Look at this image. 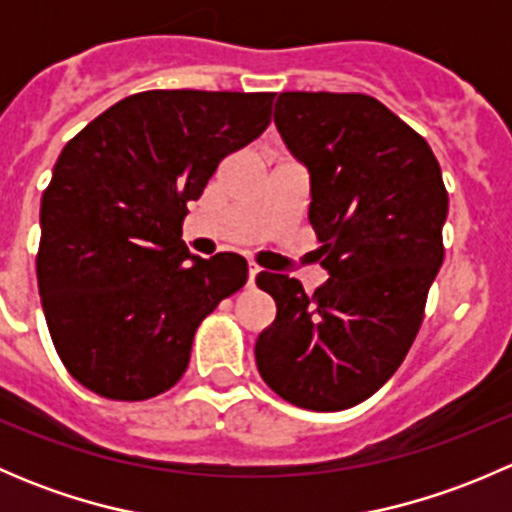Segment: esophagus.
I'll use <instances>...</instances> for the list:
<instances>
[{
  "label": "esophagus",
  "mask_w": 512,
  "mask_h": 512,
  "mask_svg": "<svg viewBox=\"0 0 512 512\" xmlns=\"http://www.w3.org/2000/svg\"><path fill=\"white\" fill-rule=\"evenodd\" d=\"M260 275V267L257 265H250L247 267V285H252V282H255V277Z\"/></svg>",
  "instance_id": "34e87169"
}]
</instances>
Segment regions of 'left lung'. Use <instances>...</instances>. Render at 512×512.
<instances>
[{
    "label": "left lung",
    "mask_w": 512,
    "mask_h": 512,
    "mask_svg": "<svg viewBox=\"0 0 512 512\" xmlns=\"http://www.w3.org/2000/svg\"><path fill=\"white\" fill-rule=\"evenodd\" d=\"M275 126L309 173V223L329 280L309 297L294 277L257 275L277 304L257 337V369L299 409H352L394 376L423 322L443 262L441 165L366 94L285 91Z\"/></svg>",
    "instance_id": "1"
}]
</instances>
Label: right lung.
I'll list each match as a JSON object with an SVG mask.
<instances>
[{
	"instance_id": "1",
	"label": "right lung",
	"mask_w": 512,
	"mask_h": 512,
	"mask_svg": "<svg viewBox=\"0 0 512 512\" xmlns=\"http://www.w3.org/2000/svg\"><path fill=\"white\" fill-rule=\"evenodd\" d=\"M275 94L143 91L61 151L41 198V307L69 374L113 401L183 376L198 324L247 280L245 257L190 255L183 218L218 163L270 126Z\"/></svg>"
}]
</instances>
